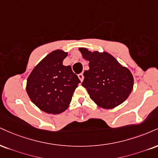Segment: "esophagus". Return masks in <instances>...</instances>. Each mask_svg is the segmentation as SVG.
I'll return each mask as SVG.
<instances>
[{"label":"esophagus","mask_w":158,"mask_h":158,"mask_svg":"<svg viewBox=\"0 0 158 158\" xmlns=\"http://www.w3.org/2000/svg\"><path fill=\"white\" fill-rule=\"evenodd\" d=\"M78 77H79V79H80L81 81H82L83 79H84V76H83V73H82L78 74Z\"/></svg>","instance_id":"1"}]
</instances>
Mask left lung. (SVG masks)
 I'll use <instances>...</instances> for the list:
<instances>
[{"mask_svg": "<svg viewBox=\"0 0 158 158\" xmlns=\"http://www.w3.org/2000/svg\"><path fill=\"white\" fill-rule=\"evenodd\" d=\"M82 57L89 61V70L83 73L81 85L98 107L113 109L122 104L133 89L134 79L130 70L123 67L107 52L79 48Z\"/></svg>", "mask_w": 158, "mask_h": 158, "instance_id": "1", "label": "left lung"}]
</instances>
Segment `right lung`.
I'll return each instance as SVG.
<instances>
[{
    "label": "right lung",
    "mask_w": 158,
    "mask_h": 158,
    "mask_svg": "<svg viewBox=\"0 0 158 158\" xmlns=\"http://www.w3.org/2000/svg\"><path fill=\"white\" fill-rule=\"evenodd\" d=\"M68 53L51 52L35 66L28 76L26 90L31 102L45 113H62L71 103L80 80L70 65L62 64Z\"/></svg>",
    "instance_id": "right-lung-1"
}]
</instances>
